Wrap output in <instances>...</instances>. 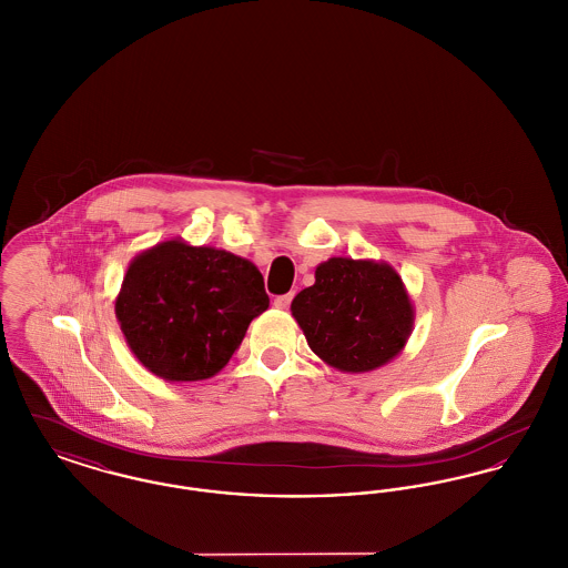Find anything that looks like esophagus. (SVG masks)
<instances>
[{"label":"esophagus","instance_id":"esophagus-1","mask_svg":"<svg viewBox=\"0 0 568 568\" xmlns=\"http://www.w3.org/2000/svg\"><path fill=\"white\" fill-rule=\"evenodd\" d=\"M292 300H294V294H285V296H276V297H274V306H276V308H281V311H285V308H290V304H292Z\"/></svg>","mask_w":568,"mask_h":568}]
</instances>
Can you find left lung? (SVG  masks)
I'll return each mask as SVG.
<instances>
[{"label":"left lung","mask_w":568,"mask_h":568,"mask_svg":"<svg viewBox=\"0 0 568 568\" xmlns=\"http://www.w3.org/2000/svg\"><path fill=\"white\" fill-rule=\"evenodd\" d=\"M306 343L343 373H368L405 349L413 304L400 274L385 262L329 257L315 285L292 302Z\"/></svg>","instance_id":"left-lung-1"}]
</instances>
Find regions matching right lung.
<instances>
[{
    "label": "right lung",
    "mask_w": 568,
    "mask_h": 568,
    "mask_svg": "<svg viewBox=\"0 0 568 568\" xmlns=\"http://www.w3.org/2000/svg\"><path fill=\"white\" fill-rule=\"evenodd\" d=\"M268 304L248 260L174 239L135 255L114 313L142 366L183 383L215 377Z\"/></svg>",
    "instance_id": "right-lung-1"
}]
</instances>
